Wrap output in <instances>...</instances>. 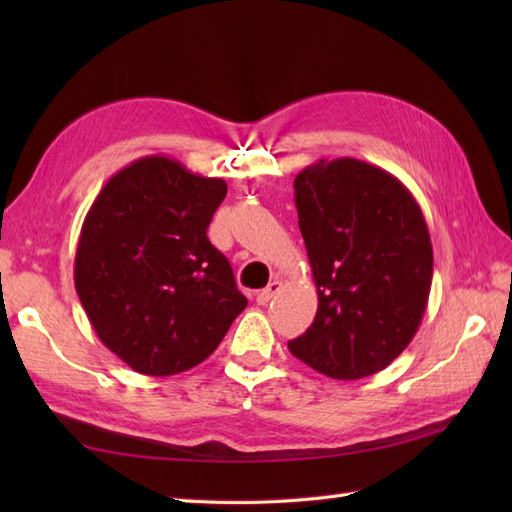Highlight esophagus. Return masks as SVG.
Segmentation results:
<instances>
[{
	"mask_svg": "<svg viewBox=\"0 0 512 512\" xmlns=\"http://www.w3.org/2000/svg\"><path fill=\"white\" fill-rule=\"evenodd\" d=\"M279 290H281V281H279V279L270 281V284H268L264 290L257 292V303H259V306H266V303H268L270 299H273Z\"/></svg>",
	"mask_w": 512,
	"mask_h": 512,
	"instance_id": "esophagus-1",
	"label": "esophagus"
}]
</instances>
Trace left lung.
I'll list each match as a JSON object with an SVG mask.
<instances>
[{
  "label": "left lung",
  "instance_id": "obj_1",
  "mask_svg": "<svg viewBox=\"0 0 512 512\" xmlns=\"http://www.w3.org/2000/svg\"><path fill=\"white\" fill-rule=\"evenodd\" d=\"M295 204L319 308L288 350L328 378L372 376L402 354L427 310L433 248L420 206L396 176L356 158L303 169Z\"/></svg>",
  "mask_w": 512,
  "mask_h": 512
}]
</instances>
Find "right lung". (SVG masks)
I'll use <instances>...</instances> for the list:
<instances>
[{
    "instance_id": "obj_1",
    "label": "right lung",
    "mask_w": 512,
    "mask_h": 512,
    "mask_svg": "<svg viewBox=\"0 0 512 512\" xmlns=\"http://www.w3.org/2000/svg\"><path fill=\"white\" fill-rule=\"evenodd\" d=\"M224 195L222 178L145 156L114 173L85 215L76 295L103 345L138 374L200 365L246 308L231 264L206 237Z\"/></svg>"
}]
</instances>
